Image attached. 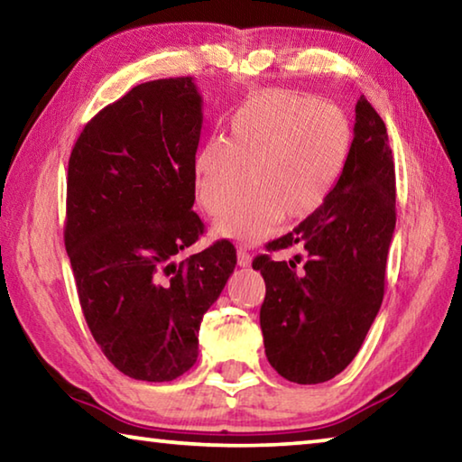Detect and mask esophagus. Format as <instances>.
Listing matches in <instances>:
<instances>
[{
  "label": "esophagus",
  "instance_id": "34e87169",
  "mask_svg": "<svg viewBox=\"0 0 462 462\" xmlns=\"http://www.w3.org/2000/svg\"><path fill=\"white\" fill-rule=\"evenodd\" d=\"M250 261H253V256H250V253L246 248H238V264L240 267H250Z\"/></svg>",
  "mask_w": 462,
  "mask_h": 462
}]
</instances>
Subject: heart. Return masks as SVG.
<instances>
[{"mask_svg": "<svg viewBox=\"0 0 462 462\" xmlns=\"http://www.w3.org/2000/svg\"><path fill=\"white\" fill-rule=\"evenodd\" d=\"M353 128L338 107L306 93L273 89L248 99L232 116L228 140L212 138L195 156V193L217 217V236L267 238L281 217L301 222L330 198L346 167Z\"/></svg>", "mask_w": 462, "mask_h": 462, "instance_id": "1", "label": "heart"}]
</instances>
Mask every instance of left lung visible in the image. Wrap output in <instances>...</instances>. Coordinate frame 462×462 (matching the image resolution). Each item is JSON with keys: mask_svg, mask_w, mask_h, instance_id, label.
<instances>
[{"mask_svg": "<svg viewBox=\"0 0 462 462\" xmlns=\"http://www.w3.org/2000/svg\"><path fill=\"white\" fill-rule=\"evenodd\" d=\"M355 138L330 198L269 250L301 246L308 261H273L253 269L267 285L261 306L264 353L287 381L316 385L342 373L381 308L395 230V165L387 128L374 107L356 101ZM300 263V254L295 256Z\"/></svg>", "mask_w": 462, "mask_h": 462, "instance_id": "left-lung-1", "label": "left lung"}]
</instances>
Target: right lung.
Listing matches in <instances>:
<instances>
[{"instance_id":"obj_1","label":"right lung","mask_w":462,"mask_h":462,"mask_svg":"<svg viewBox=\"0 0 462 462\" xmlns=\"http://www.w3.org/2000/svg\"><path fill=\"white\" fill-rule=\"evenodd\" d=\"M201 96L191 77L140 83L85 124L69 159L65 248L93 338L138 381L198 361L201 318L236 267L228 240L175 263L193 212Z\"/></svg>"}]
</instances>
